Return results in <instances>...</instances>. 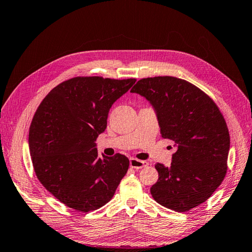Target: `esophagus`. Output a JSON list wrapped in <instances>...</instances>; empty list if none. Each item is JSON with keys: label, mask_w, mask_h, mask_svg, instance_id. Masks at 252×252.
I'll return each instance as SVG.
<instances>
[{"label": "esophagus", "mask_w": 252, "mask_h": 252, "mask_svg": "<svg viewBox=\"0 0 252 252\" xmlns=\"http://www.w3.org/2000/svg\"><path fill=\"white\" fill-rule=\"evenodd\" d=\"M129 165L131 168H135V169H141L143 167H145L148 165L147 161L144 160H140V159H137V158H130L129 160Z\"/></svg>", "instance_id": "obj_1"}]
</instances>
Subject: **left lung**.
<instances>
[{
  "label": "left lung",
  "instance_id": "8db88e82",
  "mask_svg": "<svg viewBox=\"0 0 252 252\" xmlns=\"http://www.w3.org/2000/svg\"><path fill=\"white\" fill-rule=\"evenodd\" d=\"M130 92L150 101L161 137L177 147L169 167L155 165L158 180L151 188L153 198L178 212L203 204L227 170L230 133L218 105L198 87L173 76L142 79Z\"/></svg>",
  "mask_w": 252,
  "mask_h": 252
}]
</instances>
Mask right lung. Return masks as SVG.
I'll return each mask as SVG.
<instances>
[{
    "instance_id": "add662e5",
    "label": "right lung",
    "mask_w": 252,
    "mask_h": 252,
    "mask_svg": "<svg viewBox=\"0 0 252 252\" xmlns=\"http://www.w3.org/2000/svg\"><path fill=\"white\" fill-rule=\"evenodd\" d=\"M136 79L76 76L43 99L29 130L35 175L59 202L77 211L110 202L129 167L120 153L98 155L96 139L107 128L109 111Z\"/></svg>"
}]
</instances>
